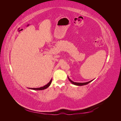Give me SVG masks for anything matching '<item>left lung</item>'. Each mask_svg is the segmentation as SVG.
<instances>
[{
	"mask_svg": "<svg viewBox=\"0 0 121 121\" xmlns=\"http://www.w3.org/2000/svg\"><path fill=\"white\" fill-rule=\"evenodd\" d=\"M68 78H69V80L74 85H78V86H83V85H87L88 84V83H89L90 82H91V81L88 82H86V83H76V82H74L72 81H71V79L69 78L68 77Z\"/></svg>",
	"mask_w": 121,
	"mask_h": 121,
	"instance_id": "1",
	"label": "left lung"
}]
</instances>
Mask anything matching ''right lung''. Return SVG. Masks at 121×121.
<instances>
[{"mask_svg":"<svg viewBox=\"0 0 121 121\" xmlns=\"http://www.w3.org/2000/svg\"><path fill=\"white\" fill-rule=\"evenodd\" d=\"M51 81H52V79H51L50 81L49 82V83L48 84H47V85H46L45 86H43V87H40V88H30L32 89H34V90H43V89H45L46 88H48V87L50 86V85L51 84Z\"/></svg>","mask_w":121,"mask_h":121,"instance_id":"obj_1","label":"right lung"}]
</instances>
